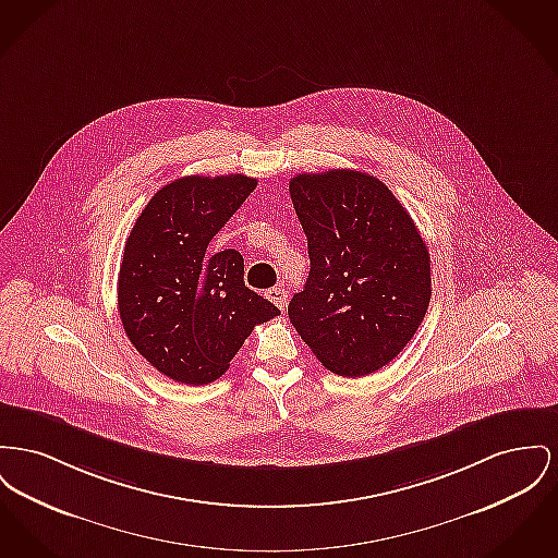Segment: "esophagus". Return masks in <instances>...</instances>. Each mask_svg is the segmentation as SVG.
I'll return each mask as SVG.
<instances>
[{
  "label": "esophagus",
  "instance_id": "1",
  "mask_svg": "<svg viewBox=\"0 0 558 558\" xmlns=\"http://www.w3.org/2000/svg\"><path fill=\"white\" fill-rule=\"evenodd\" d=\"M267 299L274 301L280 310H284V305H287V301H289V293H287L284 289H280V287H274V289L267 291Z\"/></svg>",
  "mask_w": 558,
  "mask_h": 558
}]
</instances>
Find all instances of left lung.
<instances>
[{
    "mask_svg": "<svg viewBox=\"0 0 558 558\" xmlns=\"http://www.w3.org/2000/svg\"><path fill=\"white\" fill-rule=\"evenodd\" d=\"M289 192L310 253V276L289 318L328 371L375 373L426 316V240L388 185L361 170L301 172Z\"/></svg>",
    "mask_w": 558,
    "mask_h": 558,
    "instance_id": "1",
    "label": "left lung"
}]
</instances>
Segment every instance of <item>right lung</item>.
<instances>
[{
  "mask_svg": "<svg viewBox=\"0 0 558 558\" xmlns=\"http://www.w3.org/2000/svg\"><path fill=\"white\" fill-rule=\"evenodd\" d=\"M257 187L246 174L183 177L138 215L118 276V310L136 352L166 377L219 379L253 328L280 310L244 284V259L208 242Z\"/></svg>",
  "mask_w": 558,
  "mask_h": 558,
  "instance_id": "right-lung-1",
  "label": "right lung"
}]
</instances>
